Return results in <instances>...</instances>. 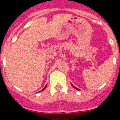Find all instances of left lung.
Masks as SVG:
<instances>
[{
	"label": "left lung",
	"instance_id": "left-lung-1",
	"mask_svg": "<svg viewBox=\"0 0 120 120\" xmlns=\"http://www.w3.org/2000/svg\"><path fill=\"white\" fill-rule=\"evenodd\" d=\"M72 86H73V87H74V88H76V90H79V89H77V88H76V87H75V86H73V85H72Z\"/></svg>",
	"mask_w": 120,
	"mask_h": 120
}]
</instances>
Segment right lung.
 Wrapping results in <instances>:
<instances>
[{"mask_svg":"<svg viewBox=\"0 0 120 120\" xmlns=\"http://www.w3.org/2000/svg\"><path fill=\"white\" fill-rule=\"evenodd\" d=\"M46 86H47V85H45V87H44V88H43V90H41V91H43V90H44V89H45V88H46Z\"/></svg>","mask_w":120,"mask_h":120,"instance_id":"obj_1","label":"right lung"}]
</instances>
